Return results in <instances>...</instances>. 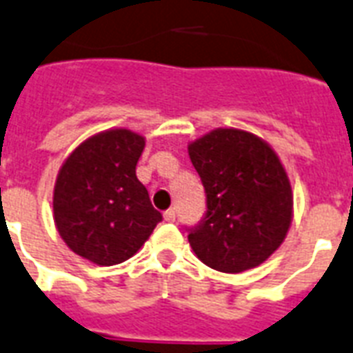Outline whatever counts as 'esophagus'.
<instances>
[{"mask_svg": "<svg viewBox=\"0 0 353 353\" xmlns=\"http://www.w3.org/2000/svg\"><path fill=\"white\" fill-rule=\"evenodd\" d=\"M163 219L169 221V223H173V221L176 219V212H174V208H169L168 212L163 214Z\"/></svg>", "mask_w": 353, "mask_h": 353, "instance_id": "esophagus-1", "label": "esophagus"}]
</instances>
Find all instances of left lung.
I'll return each mask as SVG.
<instances>
[{
	"label": "left lung",
	"mask_w": 353,
	"mask_h": 353,
	"mask_svg": "<svg viewBox=\"0 0 353 353\" xmlns=\"http://www.w3.org/2000/svg\"><path fill=\"white\" fill-rule=\"evenodd\" d=\"M188 152L206 191V215L188 236L196 258L230 274L263 263L293 219L291 182L278 154L239 128H215Z\"/></svg>",
	"instance_id": "left-lung-1"
}]
</instances>
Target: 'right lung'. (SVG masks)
Segmentation results:
<instances>
[{"instance_id": "right-lung-1", "label": "right lung", "mask_w": 353, "mask_h": 353, "mask_svg": "<svg viewBox=\"0 0 353 353\" xmlns=\"http://www.w3.org/2000/svg\"><path fill=\"white\" fill-rule=\"evenodd\" d=\"M143 147V136L110 128L83 141L62 163L53 191L54 225L81 258L105 267L121 263L162 221L136 176Z\"/></svg>"}]
</instances>
